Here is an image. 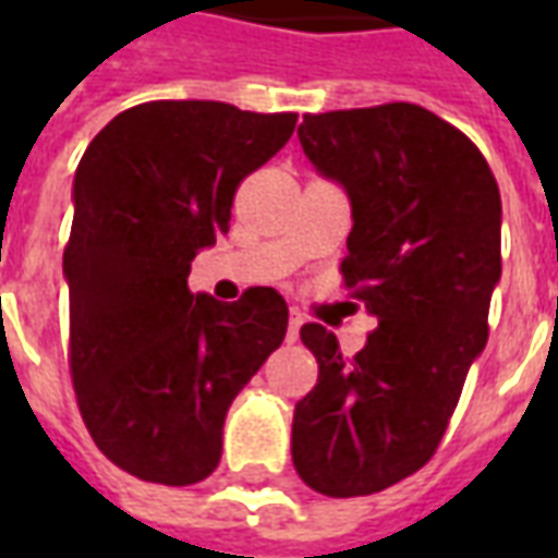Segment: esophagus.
<instances>
[{
    "instance_id": "obj_1",
    "label": "esophagus",
    "mask_w": 558,
    "mask_h": 558,
    "mask_svg": "<svg viewBox=\"0 0 558 558\" xmlns=\"http://www.w3.org/2000/svg\"><path fill=\"white\" fill-rule=\"evenodd\" d=\"M299 328H302V316L292 311L290 326H287V343H295V340H299Z\"/></svg>"
}]
</instances>
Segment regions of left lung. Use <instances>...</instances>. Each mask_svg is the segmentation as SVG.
<instances>
[{"instance_id":"8db88e82","label":"left lung","mask_w":558,"mask_h":558,"mask_svg":"<svg viewBox=\"0 0 558 558\" xmlns=\"http://www.w3.org/2000/svg\"><path fill=\"white\" fill-rule=\"evenodd\" d=\"M299 143L347 191L340 271L379 328L352 359L302 328L319 383L295 403L292 466L323 496H367L430 460L484 352L502 199L475 143L415 104L304 116Z\"/></svg>"}]
</instances>
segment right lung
<instances>
[{
	"label": "right lung",
	"instance_id": "right-lung-1",
	"mask_svg": "<svg viewBox=\"0 0 558 558\" xmlns=\"http://www.w3.org/2000/svg\"><path fill=\"white\" fill-rule=\"evenodd\" d=\"M295 113L151 101L119 113L74 172L65 271L71 379L116 466L184 487L220 463L227 410L287 335V302L187 290L191 263L230 230L235 187L287 146Z\"/></svg>",
	"mask_w": 558,
	"mask_h": 558
}]
</instances>
